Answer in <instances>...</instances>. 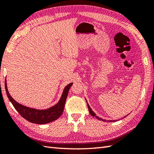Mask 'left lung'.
I'll return each instance as SVG.
<instances>
[{
  "label": "left lung",
  "instance_id": "obj_1",
  "mask_svg": "<svg viewBox=\"0 0 154 154\" xmlns=\"http://www.w3.org/2000/svg\"><path fill=\"white\" fill-rule=\"evenodd\" d=\"M86 101H87V100H86ZM87 106H88V109H89V112H90V114H91V115H92L93 116H95L96 117V119H99V120H103V121H104V122H106V120H104V119H101V118H99V116H97L96 115V114L94 113L93 111L92 110V109H91V107L89 106V104H88V103H87ZM124 118H125V116H124ZM115 121H116V120H109V122H115Z\"/></svg>",
  "mask_w": 154,
  "mask_h": 154
}]
</instances>
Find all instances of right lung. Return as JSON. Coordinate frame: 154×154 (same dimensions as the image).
<instances>
[{
  "mask_svg": "<svg viewBox=\"0 0 154 154\" xmlns=\"http://www.w3.org/2000/svg\"><path fill=\"white\" fill-rule=\"evenodd\" d=\"M73 83H71L64 88L61 97L58 103L47 109H36L22 105L13 99L8 93L6 79H5V89L9 100L11 101L15 109L20 115L29 122L34 124H44L50 123L57 120L63 112L65 103L66 101L67 94Z\"/></svg>",
  "mask_w": 154,
  "mask_h": 154,
  "instance_id": "add662e5",
  "label": "right lung"
}]
</instances>
